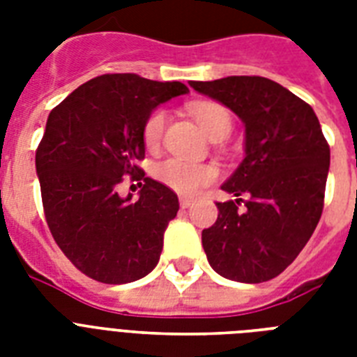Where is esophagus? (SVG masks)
Instances as JSON below:
<instances>
[{"label": "esophagus", "mask_w": 357, "mask_h": 357, "mask_svg": "<svg viewBox=\"0 0 357 357\" xmlns=\"http://www.w3.org/2000/svg\"><path fill=\"white\" fill-rule=\"evenodd\" d=\"M192 198H185V196H181V198H179V206L183 207V209H187V207H190L192 206Z\"/></svg>", "instance_id": "obj_1"}]
</instances>
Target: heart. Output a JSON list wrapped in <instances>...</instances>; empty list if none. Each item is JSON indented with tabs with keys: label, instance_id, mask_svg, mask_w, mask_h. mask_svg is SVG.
I'll return each mask as SVG.
<instances>
[{
	"label": "heart",
	"instance_id": "obj_1",
	"mask_svg": "<svg viewBox=\"0 0 357 357\" xmlns=\"http://www.w3.org/2000/svg\"><path fill=\"white\" fill-rule=\"evenodd\" d=\"M190 114L195 116L202 131L209 139L228 137L231 131V114L220 103L196 102L190 105ZM165 123H167V113L162 109H157L146 119L142 137L148 148H155L161 142ZM153 176L157 181H161L162 185H167L176 192L195 195L200 187L211 183L213 179L217 178V170L211 165L190 162L179 157H168L165 161L157 162L153 168Z\"/></svg>",
	"mask_w": 357,
	"mask_h": 357
}]
</instances>
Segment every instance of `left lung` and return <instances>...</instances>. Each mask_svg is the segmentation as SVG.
<instances>
[{
	"instance_id": "obj_1",
	"label": "left lung",
	"mask_w": 357,
	"mask_h": 357,
	"mask_svg": "<svg viewBox=\"0 0 357 357\" xmlns=\"http://www.w3.org/2000/svg\"><path fill=\"white\" fill-rule=\"evenodd\" d=\"M244 123V159L220 189L218 218L202 231L213 271L241 283L268 282L287 268L315 231L330 168V146L315 111L259 75L190 81ZM244 194L247 209L236 204Z\"/></svg>"
}]
</instances>
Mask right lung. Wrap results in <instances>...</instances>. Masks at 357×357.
Returning a JSON list of instances; mask_svg holds the SVG:
<instances>
[{"mask_svg":"<svg viewBox=\"0 0 357 357\" xmlns=\"http://www.w3.org/2000/svg\"><path fill=\"white\" fill-rule=\"evenodd\" d=\"M187 92L179 81L105 74L75 89L47 116L35 157L47 226L92 280L119 285L155 268L179 202L137 167L146 150L142 129L161 103ZM123 175L145 181L139 201L118 195Z\"/></svg>","mask_w":357,"mask_h":357,"instance_id":"add662e5","label":"right lung"}]
</instances>
